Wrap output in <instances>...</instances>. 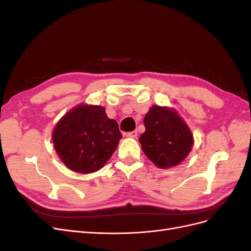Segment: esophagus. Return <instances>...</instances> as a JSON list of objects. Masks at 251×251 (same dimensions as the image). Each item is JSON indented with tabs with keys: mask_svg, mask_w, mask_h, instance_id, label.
Masks as SVG:
<instances>
[{
	"mask_svg": "<svg viewBox=\"0 0 251 251\" xmlns=\"http://www.w3.org/2000/svg\"><path fill=\"white\" fill-rule=\"evenodd\" d=\"M126 137H130V138H136L137 137V131H132V132H128L126 134Z\"/></svg>",
	"mask_w": 251,
	"mask_h": 251,
	"instance_id": "34e87169",
	"label": "esophagus"
}]
</instances>
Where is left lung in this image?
<instances>
[{"instance_id": "obj_1", "label": "left lung", "mask_w": 251, "mask_h": 251, "mask_svg": "<svg viewBox=\"0 0 251 251\" xmlns=\"http://www.w3.org/2000/svg\"><path fill=\"white\" fill-rule=\"evenodd\" d=\"M146 132L139 142L143 153L160 169L184 160L193 146V135L176 112L154 105L144 117Z\"/></svg>"}]
</instances>
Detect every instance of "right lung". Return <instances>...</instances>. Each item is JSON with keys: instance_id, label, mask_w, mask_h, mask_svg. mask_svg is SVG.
Returning a JSON list of instances; mask_svg holds the SVG:
<instances>
[{"instance_id": "1", "label": "right lung", "mask_w": 251, "mask_h": 251, "mask_svg": "<svg viewBox=\"0 0 251 251\" xmlns=\"http://www.w3.org/2000/svg\"><path fill=\"white\" fill-rule=\"evenodd\" d=\"M121 138L117 121L108 118L104 108L86 104L67 113L52 134L62 161L70 170L81 174L100 170Z\"/></svg>"}]
</instances>
